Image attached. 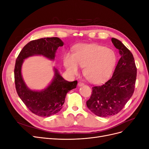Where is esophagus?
Wrapping results in <instances>:
<instances>
[{"label": "esophagus", "instance_id": "esophagus-1", "mask_svg": "<svg viewBox=\"0 0 149 149\" xmlns=\"http://www.w3.org/2000/svg\"><path fill=\"white\" fill-rule=\"evenodd\" d=\"M84 83H83V82H79L78 83V86H84Z\"/></svg>", "mask_w": 149, "mask_h": 149}]
</instances>
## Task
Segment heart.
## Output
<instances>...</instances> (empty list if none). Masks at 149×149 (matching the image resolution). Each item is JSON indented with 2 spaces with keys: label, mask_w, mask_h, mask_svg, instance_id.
<instances>
[{
  "label": "heart",
  "mask_w": 149,
  "mask_h": 149,
  "mask_svg": "<svg viewBox=\"0 0 149 149\" xmlns=\"http://www.w3.org/2000/svg\"><path fill=\"white\" fill-rule=\"evenodd\" d=\"M116 63L112 49L97 44H82L76 47L73 55L68 54L64 63L70 73H78L79 66L90 82L100 83L109 79Z\"/></svg>",
  "instance_id": "b5f03b06"
}]
</instances>
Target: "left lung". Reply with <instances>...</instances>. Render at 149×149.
I'll list each match as a JSON object with an SVG mask.
<instances>
[{
	"label": "left lung",
	"mask_w": 149,
	"mask_h": 149,
	"mask_svg": "<svg viewBox=\"0 0 149 149\" xmlns=\"http://www.w3.org/2000/svg\"><path fill=\"white\" fill-rule=\"evenodd\" d=\"M111 41L119 49L120 58L112 78L101 86H93L86 101L88 109L100 117L119 112L132 97L136 84L137 68L133 55L119 40L112 38Z\"/></svg>",
	"instance_id": "left-lung-1"
}]
</instances>
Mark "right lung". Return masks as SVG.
Returning a JSON list of instances; mask_svg holds the SVG:
<instances>
[{
  "label": "right lung",
  "instance_id": "obj_1",
  "mask_svg": "<svg viewBox=\"0 0 149 149\" xmlns=\"http://www.w3.org/2000/svg\"><path fill=\"white\" fill-rule=\"evenodd\" d=\"M63 45V42L58 37L32 40L22 48L16 60L14 78L17 93L29 109L38 116L48 117L59 112L65 102L66 94L76 88L78 81H66L55 68V76L51 84L40 91H33L26 86L22 78V63L25 58L33 55H43L53 60L56 49Z\"/></svg>",
  "mask_w": 149,
  "mask_h": 149
}]
</instances>
